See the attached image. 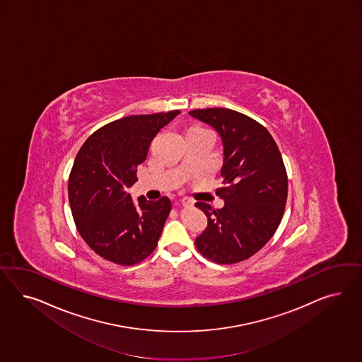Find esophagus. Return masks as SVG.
I'll return each mask as SVG.
<instances>
[{"label":"esophagus","instance_id":"esophagus-1","mask_svg":"<svg viewBox=\"0 0 362 362\" xmlns=\"http://www.w3.org/2000/svg\"><path fill=\"white\" fill-rule=\"evenodd\" d=\"M180 202H182V204L186 206V207H191V206H194V203H195L194 199H191V197H183Z\"/></svg>","mask_w":362,"mask_h":362}]
</instances>
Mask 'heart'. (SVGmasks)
Instances as JSON below:
<instances>
[{
	"label": "heart",
	"instance_id": "b5f03b06",
	"mask_svg": "<svg viewBox=\"0 0 362 362\" xmlns=\"http://www.w3.org/2000/svg\"><path fill=\"white\" fill-rule=\"evenodd\" d=\"M197 129H199V127H197Z\"/></svg>",
	"mask_w": 362,
	"mask_h": 362
}]
</instances>
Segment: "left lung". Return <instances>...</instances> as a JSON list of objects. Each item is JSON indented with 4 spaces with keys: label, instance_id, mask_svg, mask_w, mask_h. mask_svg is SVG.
Returning <instances> with one entry per match:
<instances>
[{
    "label": "left lung",
    "instance_id": "1",
    "mask_svg": "<svg viewBox=\"0 0 362 362\" xmlns=\"http://www.w3.org/2000/svg\"><path fill=\"white\" fill-rule=\"evenodd\" d=\"M214 127L223 143L224 207L197 202L209 226L195 240L199 252L218 264L243 262L262 250L284 214L288 177L272 135L259 122L235 110L214 107L188 112Z\"/></svg>",
    "mask_w": 362,
    "mask_h": 362
}]
</instances>
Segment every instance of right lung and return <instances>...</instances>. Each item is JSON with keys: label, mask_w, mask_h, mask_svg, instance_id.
Wrapping results in <instances>:
<instances>
[{"label": "right lung", "mask_w": 362, "mask_h": 362, "mask_svg": "<svg viewBox=\"0 0 362 362\" xmlns=\"http://www.w3.org/2000/svg\"><path fill=\"white\" fill-rule=\"evenodd\" d=\"M179 110L132 115L90 135L79 148L69 176V202L78 232L100 257L121 265L141 263L156 248L171 202L138 197L127 188L138 180L155 135Z\"/></svg>", "instance_id": "add662e5"}]
</instances>
